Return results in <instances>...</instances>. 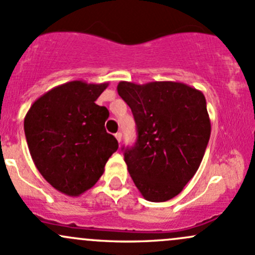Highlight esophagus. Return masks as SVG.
<instances>
[{"instance_id":"obj_1","label":"esophagus","mask_w":255,"mask_h":255,"mask_svg":"<svg viewBox=\"0 0 255 255\" xmlns=\"http://www.w3.org/2000/svg\"><path fill=\"white\" fill-rule=\"evenodd\" d=\"M115 136H116V139H117V141H119V143H121V140H122V133H116V134H115Z\"/></svg>"}]
</instances>
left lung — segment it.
Returning a JSON list of instances; mask_svg holds the SVG:
<instances>
[{
	"mask_svg": "<svg viewBox=\"0 0 255 255\" xmlns=\"http://www.w3.org/2000/svg\"><path fill=\"white\" fill-rule=\"evenodd\" d=\"M117 92L138 132L134 146L122 148L128 172L146 200L172 199L195 175L209 143L205 96L178 82H120Z\"/></svg>",
	"mask_w": 255,
	"mask_h": 255,
	"instance_id": "obj_1",
	"label": "left lung"
}]
</instances>
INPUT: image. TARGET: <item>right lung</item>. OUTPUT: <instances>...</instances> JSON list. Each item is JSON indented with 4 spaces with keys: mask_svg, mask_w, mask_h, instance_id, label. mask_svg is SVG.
I'll return each mask as SVG.
<instances>
[{
    "mask_svg": "<svg viewBox=\"0 0 255 255\" xmlns=\"http://www.w3.org/2000/svg\"><path fill=\"white\" fill-rule=\"evenodd\" d=\"M109 83L73 80L40 96L24 119L31 159L58 192L78 197L104 173L119 143L105 129L109 110L95 101Z\"/></svg>",
    "mask_w": 255,
    "mask_h": 255,
    "instance_id": "obj_1",
    "label": "right lung"
}]
</instances>
